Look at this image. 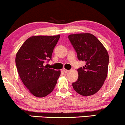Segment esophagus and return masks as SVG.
I'll use <instances>...</instances> for the list:
<instances>
[{
  "label": "esophagus",
  "mask_w": 125,
  "mask_h": 125,
  "mask_svg": "<svg viewBox=\"0 0 125 125\" xmlns=\"http://www.w3.org/2000/svg\"><path fill=\"white\" fill-rule=\"evenodd\" d=\"M63 71H64V73H67L69 72V70H66V69H63Z\"/></svg>",
  "instance_id": "esophagus-1"
}]
</instances>
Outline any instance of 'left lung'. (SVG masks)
Instances as JSON below:
<instances>
[{
	"mask_svg": "<svg viewBox=\"0 0 125 125\" xmlns=\"http://www.w3.org/2000/svg\"><path fill=\"white\" fill-rule=\"evenodd\" d=\"M77 53L80 61L86 62L78 69V78L72 83L74 90L83 96L97 93L104 84L107 75L109 55L102 43L91 33L68 36Z\"/></svg>",
	"mask_w": 125,
	"mask_h": 125,
	"instance_id": "left-lung-1",
	"label": "left lung"
}]
</instances>
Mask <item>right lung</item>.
<instances>
[{
    "mask_svg": "<svg viewBox=\"0 0 125 125\" xmlns=\"http://www.w3.org/2000/svg\"><path fill=\"white\" fill-rule=\"evenodd\" d=\"M60 35L33 36L24 42L16 55L18 74L25 87L36 97H44L55 88L60 70L45 65L52 58Z\"/></svg>",
    "mask_w": 125,
    "mask_h": 125,
    "instance_id": "add662e5",
    "label": "right lung"
}]
</instances>
